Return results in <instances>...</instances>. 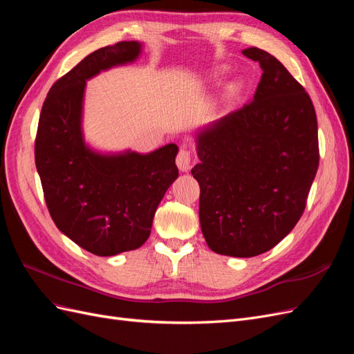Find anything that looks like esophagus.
I'll use <instances>...</instances> for the list:
<instances>
[{
  "label": "esophagus",
  "mask_w": 354,
  "mask_h": 354,
  "mask_svg": "<svg viewBox=\"0 0 354 354\" xmlns=\"http://www.w3.org/2000/svg\"><path fill=\"white\" fill-rule=\"evenodd\" d=\"M176 162H177V167H178L180 171H187V169L190 168L192 153H190V151H189V149H187L186 146L180 147V151H178V153H177Z\"/></svg>",
  "instance_id": "esophagus-1"
}]
</instances>
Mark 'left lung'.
Segmentation results:
<instances>
[{
  "label": "left lung",
  "mask_w": 354,
  "mask_h": 354,
  "mask_svg": "<svg viewBox=\"0 0 354 354\" xmlns=\"http://www.w3.org/2000/svg\"><path fill=\"white\" fill-rule=\"evenodd\" d=\"M243 55L263 71L254 100L196 136L199 220L209 248L255 257L272 250L306 209L319 167L317 120L304 87L270 53Z\"/></svg>",
  "instance_id": "left-lung-1"
}]
</instances>
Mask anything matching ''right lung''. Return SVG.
<instances>
[{"mask_svg":"<svg viewBox=\"0 0 354 354\" xmlns=\"http://www.w3.org/2000/svg\"><path fill=\"white\" fill-rule=\"evenodd\" d=\"M140 50L137 41L95 50L53 84L39 115L35 165L50 216L69 239L100 257L140 248L160 199L178 177L174 143L147 155H102L84 143L85 81L134 62Z\"/></svg>","mask_w":354,"mask_h":354,"instance_id":"add662e5","label":"right lung"}]
</instances>
